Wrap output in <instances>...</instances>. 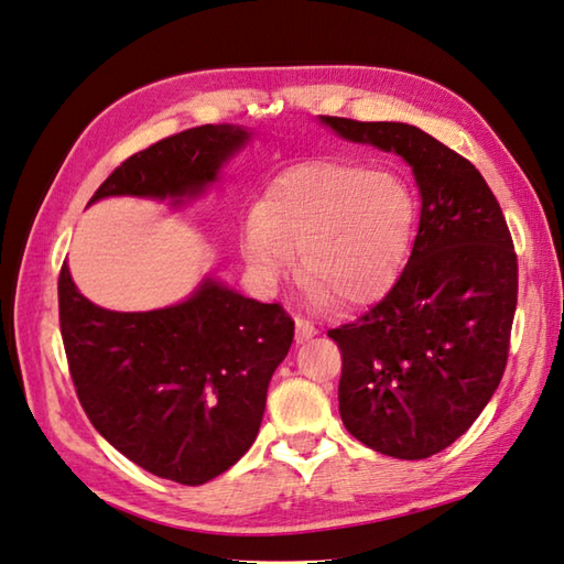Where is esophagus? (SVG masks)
Wrapping results in <instances>:
<instances>
[{
  "instance_id": "obj_1",
  "label": "esophagus",
  "mask_w": 564,
  "mask_h": 564,
  "mask_svg": "<svg viewBox=\"0 0 564 564\" xmlns=\"http://www.w3.org/2000/svg\"><path fill=\"white\" fill-rule=\"evenodd\" d=\"M315 333H318V329H315L308 321H296V341H308L311 337H315Z\"/></svg>"
}]
</instances>
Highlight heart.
Returning a JSON list of instances; mask_svg holds the SVG:
<instances>
[{"instance_id": "heart-1", "label": "heart", "mask_w": 564, "mask_h": 564, "mask_svg": "<svg viewBox=\"0 0 564 564\" xmlns=\"http://www.w3.org/2000/svg\"><path fill=\"white\" fill-rule=\"evenodd\" d=\"M416 227V196L402 174L349 162H308L270 184L243 225L246 263L268 284L292 272L299 253L311 308L339 299L361 306L400 272Z\"/></svg>"}]
</instances>
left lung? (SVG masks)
Wrapping results in <instances>:
<instances>
[{"instance_id": "8db88e82", "label": "left lung", "mask_w": 564, "mask_h": 564, "mask_svg": "<svg viewBox=\"0 0 564 564\" xmlns=\"http://www.w3.org/2000/svg\"><path fill=\"white\" fill-rule=\"evenodd\" d=\"M349 143L400 155L421 219L409 263L359 321L329 329L341 349L339 416L380 455L425 459L471 429L496 394L517 308V256L486 178L402 121L321 117Z\"/></svg>"}]
</instances>
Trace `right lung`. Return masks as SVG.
Listing matches in <instances>:
<instances>
[{
    "instance_id": "right-lung-1",
    "label": "right lung",
    "mask_w": 564,
    "mask_h": 564,
    "mask_svg": "<svg viewBox=\"0 0 564 564\" xmlns=\"http://www.w3.org/2000/svg\"><path fill=\"white\" fill-rule=\"evenodd\" d=\"M235 123L170 135L107 176L88 205L133 196L178 208L205 196L251 141ZM59 325L76 394L123 457L160 478L200 486L253 445L268 386L294 339L280 304L246 299L215 274L178 304L109 311L59 274Z\"/></svg>"
}]
</instances>
